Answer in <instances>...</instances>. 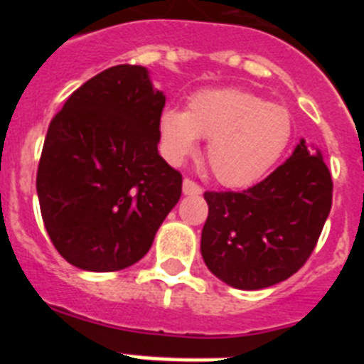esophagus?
I'll return each mask as SVG.
<instances>
[{"mask_svg":"<svg viewBox=\"0 0 364 364\" xmlns=\"http://www.w3.org/2000/svg\"><path fill=\"white\" fill-rule=\"evenodd\" d=\"M182 193H184V195H200L202 193V188L200 186L197 184V182H193V180H189V178H186L184 182H182Z\"/></svg>","mask_w":364,"mask_h":364,"instance_id":"obj_1","label":"esophagus"}]
</instances>
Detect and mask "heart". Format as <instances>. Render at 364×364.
Wrapping results in <instances>:
<instances>
[{
  "instance_id": "heart-1",
  "label": "heart",
  "mask_w": 364,
  "mask_h": 364,
  "mask_svg": "<svg viewBox=\"0 0 364 364\" xmlns=\"http://www.w3.org/2000/svg\"><path fill=\"white\" fill-rule=\"evenodd\" d=\"M294 133L290 111L237 87L202 89L189 96L188 109L160 112L162 153L182 164L208 138L205 160L226 188H247L264 178L288 149Z\"/></svg>"
}]
</instances>
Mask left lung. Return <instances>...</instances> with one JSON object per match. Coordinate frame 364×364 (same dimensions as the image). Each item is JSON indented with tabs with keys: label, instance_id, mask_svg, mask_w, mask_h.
<instances>
[{
	"label": "left lung",
	"instance_id": "left-lung-1",
	"mask_svg": "<svg viewBox=\"0 0 364 364\" xmlns=\"http://www.w3.org/2000/svg\"><path fill=\"white\" fill-rule=\"evenodd\" d=\"M332 189L321 151L301 140L290 159L253 188L205 191V266L239 290L286 281L314 252L332 208Z\"/></svg>",
	"mask_w": 364,
	"mask_h": 364
}]
</instances>
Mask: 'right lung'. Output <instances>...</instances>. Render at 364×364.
I'll list each match as a JSON object with an SVG mask.
<instances>
[{"mask_svg":"<svg viewBox=\"0 0 364 364\" xmlns=\"http://www.w3.org/2000/svg\"><path fill=\"white\" fill-rule=\"evenodd\" d=\"M166 96L142 65L92 76L53 118L38 166L43 224L58 253L85 272H118L149 252L182 195L159 154Z\"/></svg>","mask_w":364,"mask_h":364,"instance_id":"obj_1","label":"right lung"}]
</instances>
